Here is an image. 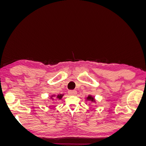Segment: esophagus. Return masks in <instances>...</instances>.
I'll return each mask as SVG.
<instances>
[{
	"instance_id": "1",
	"label": "esophagus",
	"mask_w": 146,
	"mask_h": 146,
	"mask_svg": "<svg viewBox=\"0 0 146 146\" xmlns=\"http://www.w3.org/2000/svg\"><path fill=\"white\" fill-rule=\"evenodd\" d=\"M68 94L70 96H74L77 94V91L76 90H70L68 91Z\"/></svg>"
}]
</instances>
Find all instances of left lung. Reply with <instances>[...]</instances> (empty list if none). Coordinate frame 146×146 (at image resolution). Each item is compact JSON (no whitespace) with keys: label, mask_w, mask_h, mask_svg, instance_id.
Instances as JSON below:
<instances>
[{"label":"left lung","mask_w":146,"mask_h":146,"mask_svg":"<svg viewBox=\"0 0 146 146\" xmlns=\"http://www.w3.org/2000/svg\"><path fill=\"white\" fill-rule=\"evenodd\" d=\"M87 100H91V101H92V102H94V98H92V97L91 96H89L87 98Z\"/></svg>","instance_id":"1"}]
</instances>
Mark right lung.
<instances>
[{
	"instance_id": "right-lung-1",
	"label": "right lung",
	"mask_w": 146,
	"mask_h": 146,
	"mask_svg": "<svg viewBox=\"0 0 146 146\" xmlns=\"http://www.w3.org/2000/svg\"><path fill=\"white\" fill-rule=\"evenodd\" d=\"M63 96V94H58V96H56V98L57 99H61V98H62V97Z\"/></svg>"
}]
</instances>
